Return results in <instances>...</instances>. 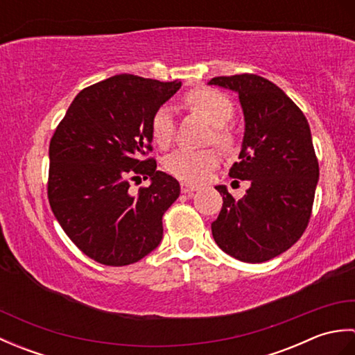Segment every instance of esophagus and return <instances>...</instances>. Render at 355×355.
<instances>
[{
	"label": "esophagus",
	"mask_w": 355,
	"mask_h": 355,
	"mask_svg": "<svg viewBox=\"0 0 355 355\" xmlns=\"http://www.w3.org/2000/svg\"><path fill=\"white\" fill-rule=\"evenodd\" d=\"M180 187H182V192H183V193H192V192H195V191L198 189V187L195 186V184L184 183V182H183L182 184H180Z\"/></svg>",
	"instance_id": "obj_1"
}]
</instances>
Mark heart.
Instances as JSON below:
<instances>
[{"label":"heart","instance_id":"b5f03b06","mask_svg":"<svg viewBox=\"0 0 355 355\" xmlns=\"http://www.w3.org/2000/svg\"><path fill=\"white\" fill-rule=\"evenodd\" d=\"M186 102L214 125L210 140L223 149H232L236 143V131L229 122L235 114V105L229 96L212 88H197L186 96ZM150 134L160 148H168L175 135V120L169 105H162L150 119ZM218 164V154L212 148L173 150L166 157L164 169L183 182H200Z\"/></svg>","mask_w":355,"mask_h":355}]
</instances>
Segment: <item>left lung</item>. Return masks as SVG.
I'll return each instance as SVG.
<instances>
[{"mask_svg": "<svg viewBox=\"0 0 355 355\" xmlns=\"http://www.w3.org/2000/svg\"><path fill=\"white\" fill-rule=\"evenodd\" d=\"M236 92L245 132L232 178L248 180L243 198L225 189L212 235L223 252L243 262H266L297 243L311 218L319 162L304 112L281 88L258 74L209 82Z\"/></svg>", "mask_w": 355, "mask_h": 355, "instance_id": "left-lung-1", "label": "left lung"}]
</instances>
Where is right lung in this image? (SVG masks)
Listing matches in <instances>:
<instances>
[{
  "label": "right lung",
  "mask_w": 355,
  "mask_h": 355,
  "mask_svg": "<svg viewBox=\"0 0 355 355\" xmlns=\"http://www.w3.org/2000/svg\"><path fill=\"white\" fill-rule=\"evenodd\" d=\"M182 82L117 74L74 97L50 140L47 195L74 245L103 266H130L163 238V214L180 195L157 171L150 119ZM149 178L137 193L130 182Z\"/></svg>",
  "instance_id": "1"
}]
</instances>
